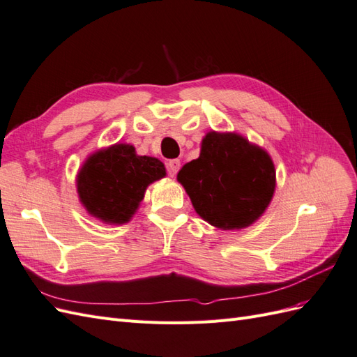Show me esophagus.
I'll return each mask as SVG.
<instances>
[{"mask_svg": "<svg viewBox=\"0 0 357 357\" xmlns=\"http://www.w3.org/2000/svg\"><path fill=\"white\" fill-rule=\"evenodd\" d=\"M180 167H181V164H180L178 159H171V160L168 162V164H167L168 174H169V176H176L177 171L180 169Z\"/></svg>", "mask_w": 357, "mask_h": 357, "instance_id": "obj_1", "label": "esophagus"}]
</instances>
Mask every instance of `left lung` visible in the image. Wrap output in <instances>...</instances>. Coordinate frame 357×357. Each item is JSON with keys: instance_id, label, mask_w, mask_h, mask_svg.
Returning <instances> with one entry per match:
<instances>
[{"instance_id": "8db88e82", "label": "left lung", "mask_w": 357, "mask_h": 357, "mask_svg": "<svg viewBox=\"0 0 357 357\" xmlns=\"http://www.w3.org/2000/svg\"><path fill=\"white\" fill-rule=\"evenodd\" d=\"M193 208L219 229L253 225L275 190L274 162L262 147L235 132L211 131L202 138L198 159L178 171Z\"/></svg>"}]
</instances>
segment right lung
<instances>
[{"label":"right lung","instance_id":"1","mask_svg":"<svg viewBox=\"0 0 357 357\" xmlns=\"http://www.w3.org/2000/svg\"><path fill=\"white\" fill-rule=\"evenodd\" d=\"M167 176L162 162L138 156L131 144H113L92 153L79 169L77 193L93 218L109 225L131 220L150 183Z\"/></svg>","mask_w":357,"mask_h":357}]
</instances>
